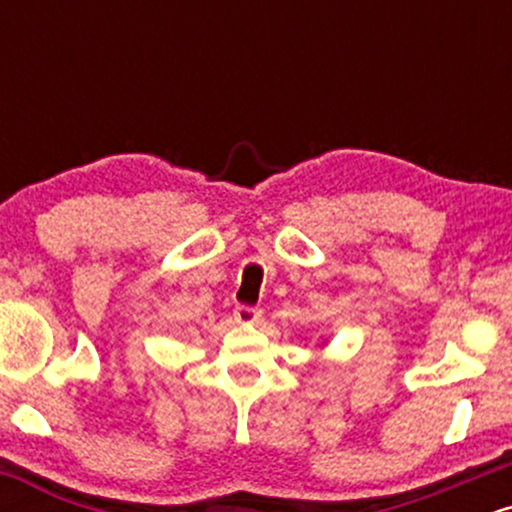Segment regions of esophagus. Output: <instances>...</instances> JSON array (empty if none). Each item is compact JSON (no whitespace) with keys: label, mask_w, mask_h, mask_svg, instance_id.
Masks as SVG:
<instances>
[{"label":"esophagus","mask_w":512,"mask_h":512,"mask_svg":"<svg viewBox=\"0 0 512 512\" xmlns=\"http://www.w3.org/2000/svg\"><path fill=\"white\" fill-rule=\"evenodd\" d=\"M233 317H236V322H240V325H252V322L260 320L262 310L250 308V305H238V308L233 310Z\"/></svg>","instance_id":"34e87169"}]
</instances>
